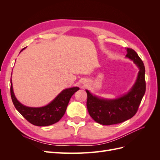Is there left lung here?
I'll return each mask as SVG.
<instances>
[{"mask_svg": "<svg viewBox=\"0 0 160 160\" xmlns=\"http://www.w3.org/2000/svg\"><path fill=\"white\" fill-rule=\"evenodd\" d=\"M125 57L133 61L139 70L135 83L128 93L118 98L108 99L93 95L86 90L88 112L95 122L101 125L120 123L133 117L146 92V71L143 61L137 52L129 48H127Z\"/></svg>", "mask_w": 160, "mask_h": 160, "instance_id": "8db88e82", "label": "left lung"}]
</instances>
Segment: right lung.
<instances>
[{
	"instance_id": "1",
	"label": "right lung",
	"mask_w": 160,
	"mask_h": 160,
	"mask_svg": "<svg viewBox=\"0 0 160 160\" xmlns=\"http://www.w3.org/2000/svg\"><path fill=\"white\" fill-rule=\"evenodd\" d=\"M79 89L77 87H73L62 90L51 103L43 107H27L16 98L11 79V95L14 107L28 122L37 126H48L59 122L65 113L71 96Z\"/></svg>"
}]
</instances>
